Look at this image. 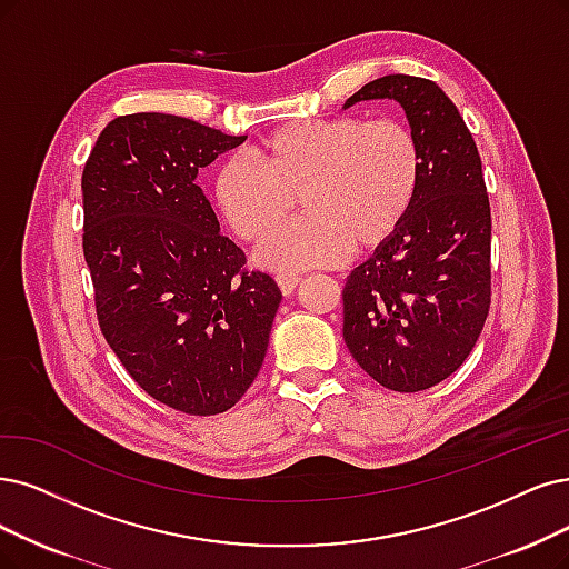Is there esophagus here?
I'll return each instance as SVG.
<instances>
[{"label": "esophagus", "instance_id": "1", "mask_svg": "<svg viewBox=\"0 0 569 569\" xmlns=\"http://www.w3.org/2000/svg\"><path fill=\"white\" fill-rule=\"evenodd\" d=\"M277 283H279L283 296H290V292L296 290V286L300 283V277H298V273H286V271H281V273H277Z\"/></svg>", "mask_w": 569, "mask_h": 569}]
</instances>
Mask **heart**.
Returning a JSON list of instances; mask_svg holds the SVG:
<instances>
[{
    "label": "heart",
    "mask_w": 569,
    "mask_h": 569,
    "mask_svg": "<svg viewBox=\"0 0 569 569\" xmlns=\"http://www.w3.org/2000/svg\"><path fill=\"white\" fill-rule=\"evenodd\" d=\"M258 163L227 159L216 176V203L243 241L277 227L300 197L305 218L273 229L258 248L269 269L330 267L347 252H370L403 224L422 182V150L401 119L330 117L269 131Z\"/></svg>",
    "instance_id": "1"
}]
</instances>
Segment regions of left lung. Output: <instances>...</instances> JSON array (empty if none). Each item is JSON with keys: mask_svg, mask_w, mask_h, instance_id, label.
Instances as JSON below:
<instances>
[{"mask_svg": "<svg viewBox=\"0 0 569 569\" xmlns=\"http://www.w3.org/2000/svg\"><path fill=\"white\" fill-rule=\"evenodd\" d=\"M401 102L422 182L396 234L345 283V342L375 382L415 393L467 361L492 296L490 199L478 147L438 83L387 74L347 98Z\"/></svg>", "mask_w": 569, "mask_h": 569, "instance_id": "left-lung-1", "label": "left lung"}]
</instances>
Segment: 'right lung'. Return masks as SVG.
Returning a JSON list of instances; mask_svg holds the SVG:
<instances>
[{
	"label": "right lung",
	"instance_id": "right-lung-1",
	"mask_svg": "<svg viewBox=\"0 0 569 569\" xmlns=\"http://www.w3.org/2000/svg\"><path fill=\"white\" fill-rule=\"evenodd\" d=\"M243 140L176 114H126L104 126L81 173L98 326L138 387L184 415L241 401L281 302L194 182Z\"/></svg>",
	"mask_w": 569,
	"mask_h": 569
}]
</instances>
